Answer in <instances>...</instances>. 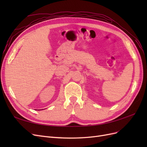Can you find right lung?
<instances>
[{
    "instance_id": "add662e5",
    "label": "right lung",
    "mask_w": 147,
    "mask_h": 147,
    "mask_svg": "<svg viewBox=\"0 0 147 147\" xmlns=\"http://www.w3.org/2000/svg\"><path fill=\"white\" fill-rule=\"evenodd\" d=\"M42 110H43V109H42Z\"/></svg>"
}]
</instances>
